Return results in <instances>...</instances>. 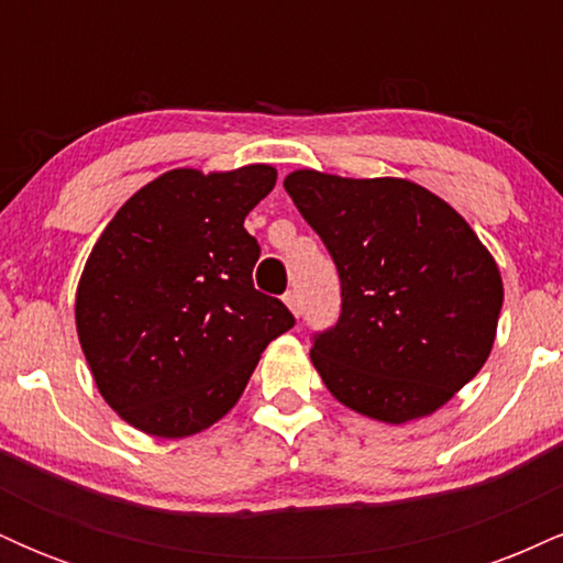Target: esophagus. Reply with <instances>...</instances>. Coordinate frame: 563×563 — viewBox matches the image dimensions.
<instances>
[{
    "label": "esophagus",
    "instance_id": "obj_1",
    "mask_svg": "<svg viewBox=\"0 0 563 563\" xmlns=\"http://www.w3.org/2000/svg\"><path fill=\"white\" fill-rule=\"evenodd\" d=\"M283 301H286V307L290 309L294 314L301 312V299H299V290H288L286 296H283Z\"/></svg>",
    "mask_w": 563,
    "mask_h": 563
}]
</instances>
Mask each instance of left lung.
<instances>
[{"label":"left lung","mask_w":563,"mask_h":563,"mask_svg":"<svg viewBox=\"0 0 563 563\" xmlns=\"http://www.w3.org/2000/svg\"><path fill=\"white\" fill-rule=\"evenodd\" d=\"M286 192L341 277V314L309 357L360 416L407 423L455 397L495 344L500 269L468 222L410 179L290 172Z\"/></svg>","instance_id":"1"}]
</instances>
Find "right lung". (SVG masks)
Returning <instances> with one entry per match:
<instances>
[{"mask_svg": "<svg viewBox=\"0 0 563 563\" xmlns=\"http://www.w3.org/2000/svg\"><path fill=\"white\" fill-rule=\"evenodd\" d=\"M277 172L172 169L115 211L76 288V331L102 399L134 429L183 439L241 399L262 352L294 328L254 288L249 211Z\"/></svg>", "mask_w": 563, "mask_h": 563, "instance_id": "add662e5", "label": "right lung"}]
</instances>
